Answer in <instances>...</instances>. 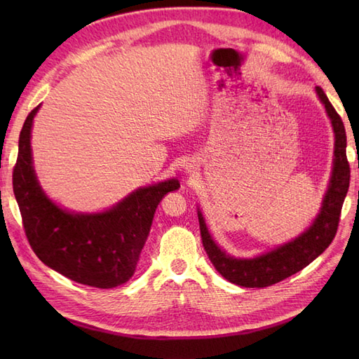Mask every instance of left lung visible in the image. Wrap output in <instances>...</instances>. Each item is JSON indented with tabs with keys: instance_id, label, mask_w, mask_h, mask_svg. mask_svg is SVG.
Returning <instances> with one entry per match:
<instances>
[{
	"instance_id": "1",
	"label": "left lung",
	"mask_w": 359,
	"mask_h": 359,
	"mask_svg": "<svg viewBox=\"0 0 359 359\" xmlns=\"http://www.w3.org/2000/svg\"><path fill=\"white\" fill-rule=\"evenodd\" d=\"M316 93L325 106L334 131V162L329 191H327L319 216L306 233L299 238L278 247L270 253L255 259H236L220 250L207 230L202 212H197L201 225L203 248L211 264L222 276L236 285L248 288H264L284 280L301 271L304 266L324 253L338 231L342 203L350 184V165L346 154L347 135L339 114L334 111L323 88L316 86Z\"/></svg>"
}]
</instances>
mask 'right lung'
<instances>
[{"label": "right lung", "mask_w": 359, "mask_h": 359, "mask_svg": "<svg viewBox=\"0 0 359 359\" xmlns=\"http://www.w3.org/2000/svg\"><path fill=\"white\" fill-rule=\"evenodd\" d=\"M38 106L29 112L13 166V194L34 253L43 264L79 284L112 288L135 271L152 217L162 197L177 189L179 180L140 188L116 207L98 215H74L44 196L30 154V129Z\"/></svg>", "instance_id": "right-lung-1"}]
</instances>
